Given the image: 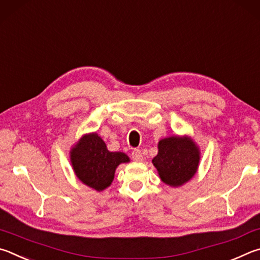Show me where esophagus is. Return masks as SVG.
I'll return each instance as SVG.
<instances>
[{"label":"esophagus","instance_id":"obj_1","mask_svg":"<svg viewBox=\"0 0 260 260\" xmlns=\"http://www.w3.org/2000/svg\"><path fill=\"white\" fill-rule=\"evenodd\" d=\"M131 157H133V160L136 162H142L144 160L143 153L140 152L139 149H134L133 153H131Z\"/></svg>","mask_w":260,"mask_h":260}]
</instances>
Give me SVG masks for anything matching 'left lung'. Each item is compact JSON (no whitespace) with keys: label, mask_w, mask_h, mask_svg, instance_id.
Returning <instances> with one entry per match:
<instances>
[{"label":"left lung","mask_w":260,"mask_h":260,"mask_svg":"<svg viewBox=\"0 0 260 260\" xmlns=\"http://www.w3.org/2000/svg\"><path fill=\"white\" fill-rule=\"evenodd\" d=\"M157 155L152 163L163 183L179 187L198 172L201 152L198 144L188 136H171L157 144Z\"/></svg>","instance_id":"8db88e82"}]
</instances>
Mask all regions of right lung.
<instances>
[{
    "mask_svg": "<svg viewBox=\"0 0 260 260\" xmlns=\"http://www.w3.org/2000/svg\"><path fill=\"white\" fill-rule=\"evenodd\" d=\"M71 163L77 179L97 192L109 187L114 180L116 168L130 162L122 152H111L97 133L85 134L70 152Z\"/></svg>",
    "mask_w": 260,
    "mask_h": 260,
    "instance_id": "add662e5",
    "label": "right lung"
}]
</instances>
